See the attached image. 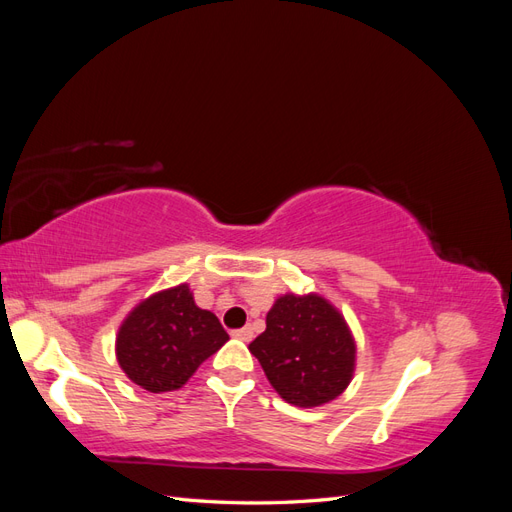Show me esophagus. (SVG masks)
Wrapping results in <instances>:
<instances>
[{"label":"esophagus","instance_id":"1","mask_svg":"<svg viewBox=\"0 0 512 512\" xmlns=\"http://www.w3.org/2000/svg\"><path fill=\"white\" fill-rule=\"evenodd\" d=\"M232 337L241 339V342H250V339L254 337V331H252V327H243V329L232 331Z\"/></svg>","mask_w":512,"mask_h":512}]
</instances>
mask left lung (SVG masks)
I'll return each mask as SVG.
<instances>
[{
  "label": "left lung",
  "instance_id": "8db88e82",
  "mask_svg": "<svg viewBox=\"0 0 512 512\" xmlns=\"http://www.w3.org/2000/svg\"><path fill=\"white\" fill-rule=\"evenodd\" d=\"M250 352L284 401L316 408L342 395L354 376L356 344L342 312L322 294L286 292L267 314Z\"/></svg>",
  "mask_w": 512,
  "mask_h": 512
}]
</instances>
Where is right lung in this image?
Instances as JSON below:
<instances>
[{"label":"right lung","instance_id":"add662e5","mask_svg":"<svg viewBox=\"0 0 512 512\" xmlns=\"http://www.w3.org/2000/svg\"><path fill=\"white\" fill-rule=\"evenodd\" d=\"M228 342L218 316L194 303L188 284L143 299L123 318L115 339L117 363L149 393L177 391Z\"/></svg>","mask_w":512,"mask_h":512}]
</instances>
